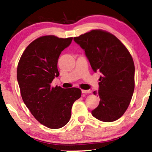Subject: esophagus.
Returning <instances> with one entry per match:
<instances>
[{"mask_svg": "<svg viewBox=\"0 0 152 152\" xmlns=\"http://www.w3.org/2000/svg\"><path fill=\"white\" fill-rule=\"evenodd\" d=\"M82 93L83 94H90V93H91V90H82Z\"/></svg>", "mask_w": 152, "mask_h": 152, "instance_id": "1", "label": "esophagus"}]
</instances>
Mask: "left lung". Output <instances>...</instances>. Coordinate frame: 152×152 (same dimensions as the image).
<instances>
[{"instance_id": "1", "label": "left lung", "mask_w": 152, "mask_h": 152, "mask_svg": "<svg viewBox=\"0 0 152 152\" xmlns=\"http://www.w3.org/2000/svg\"><path fill=\"white\" fill-rule=\"evenodd\" d=\"M85 51L94 72H99L100 98L91 114L99 121L111 122L120 118L128 108L134 89V64L125 46L113 34L92 30L74 37Z\"/></svg>"}]
</instances>
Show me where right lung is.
Here are the masks:
<instances>
[{"instance_id":"add662e5","label":"right lung","mask_w":152,"mask_h":152,"mask_svg":"<svg viewBox=\"0 0 152 152\" xmlns=\"http://www.w3.org/2000/svg\"><path fill=\"white\" fill-rule=\"evenodd\" d=\"M72 41V37L53 35L37 38L27 46L18 63L17 79L22 99L34 117L51 129L68 123L72 105L81 96L78 88L51 87L54 77L59 75V55Z\"/></svg>"}]
</instances>
